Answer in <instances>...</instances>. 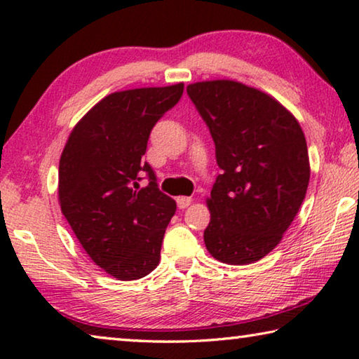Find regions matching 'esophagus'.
<instances>
[{"mask_svg": "<svg viewBox=\"0 0 359 359\" xmlns=\"http://www.w3.org/2000/svg\"><path fill=\"white\" fill-rule=\"evenodd\" d=\"M176 202H178L180 209H186V207H188V205L191 204V202H192V199H191V197L181 196V197H178V199H176Z\"/></svg>", "mask_w": 359, "mask_h": 359, "instance_id": "1", "label": "esophagus"}]
</instances>
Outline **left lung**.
Listing matches in <instances>:
<instances>
[{
  "label": "left lung",
  "mask_w": 359,
  "mask_h": 359,
  "mask_svg": "<svg viewBox=\"0 0 359 359\" xmlns=\"http://www.w3.org/2000/svg\"><path fill=\"white\" fill-rule=\"evenodd\" d=\"M186 90L223 170L205 201V248L223 264H252L282 241L304 201L311 176L304 133L292 111L256 87L217 79Z\"/></svg>",
  "instance_id": "8db88e82"
}]
</instances>
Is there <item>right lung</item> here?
<instances>
[{
	"label": "right lung",
	"instance_id": "1",
	"mask_svg": "<svg viewBox=\"0 0 359 359\" xmlns=\"http://www.w3.org/2000/svg\"><path fill=\"white\" fill-rule=\"evenodd\" d=\"M183 89L180 82L110 93L72 128L61 154V212L92 261L118 280L142 278L160 262L176 202L142 157L155 123ZM142 172L149 184L139 190Z\"/></svg>",
	"mask_w": 359,
	"mask_h": 359
}]
</instances>
